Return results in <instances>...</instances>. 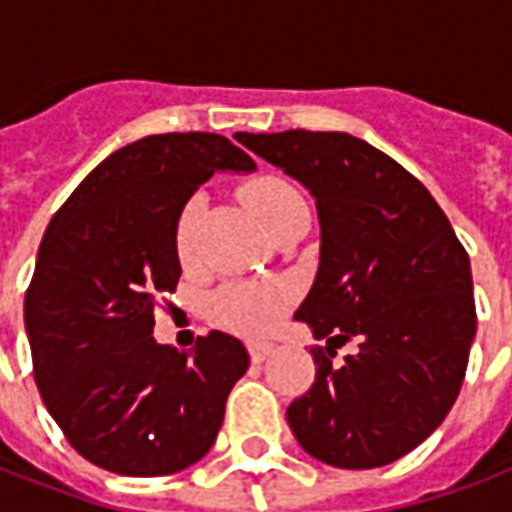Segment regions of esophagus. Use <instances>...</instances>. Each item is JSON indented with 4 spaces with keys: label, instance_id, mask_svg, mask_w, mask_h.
<instances>
[{
    "label": "esophagus",
    "instance_id": "34e87169",
    "mask_svg": "<svg viewBox=\"0 0 512 512\" xmlns=\"http://www.w3.org/2000/svg\"><path fill=\"white\" fill-rule=\"evenodd\" d=\"M248 352H251L253 363H264V360L275 352V344L269 342H251L248 344Z\"/></svg>",
    "mask_w": 512,
    "mask_h": 512
}]
</instances>
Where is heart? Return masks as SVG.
I'll return each instance as SVG.
<instances>
[{
    "label": "heart",
    "instance_id": "heart-1",
    "mask_svg": "<svg viewBox=\"0 0 512 512\" xmlns=\"http://www.w3.org/2000/svg\"><path fill=\"white\" fill-rule=\"evenodd\" d=\"M245 197L261 224L272 232L288 213L307 208V202L293 184L277 176H261L245 186ZM202 216V194H194L178 213L176 221V253L181 261H192L197 248V227ZM291 301V291L285 285L267 283H229L211 301L213 318L221 326L240 334H264L283 318Z\"/></svg>",
    "mask_w": 512,
    "mask_h": 512
}]
</instances>
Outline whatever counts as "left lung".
<instances>
[{"label":"left lung","mask_w":512,"mask_h":512,"mask_svg":"<svg viewBox=\"0 0 512 512\" xmlns=\"http://www.w3.org/2000/svg\"><path fill=\"white\" fill-rule=\"evenodd\" d=\"M315 200L320 264L293 318L326 352L285 411L310 457L344 470L390 465L454 406L475 339L470 259L433 194L350 133H237ZM359 352L333 363L335 347Z\"/></svg>","instance_id":"obj_1"}]
</instances>
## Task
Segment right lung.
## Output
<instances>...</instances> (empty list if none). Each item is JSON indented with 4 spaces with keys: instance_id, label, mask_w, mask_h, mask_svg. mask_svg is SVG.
I'll use <instances>...</instances> for the list:
<instances>
[{
    "instance_id": "1",
    "label": "right lung",
    "mask_w": 512,
    "mask_h": 512,
    "mask_svg": "<svg viewBox=\"0 0 512 512\" xmlns=\"http://www.w3.org/2000/svg\"><path fill=\"white\" fill-rule=\"evenodd\" d=\"M256 162L216 133H162L109 154L45 229L26 291L34 379L74 449L109 473L152 478L211 451L240 339L211 331L192 350L154 339V301L176 291V221L213 173Z\"/></svg>"
}]
</instances>
